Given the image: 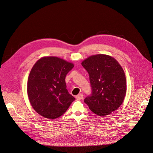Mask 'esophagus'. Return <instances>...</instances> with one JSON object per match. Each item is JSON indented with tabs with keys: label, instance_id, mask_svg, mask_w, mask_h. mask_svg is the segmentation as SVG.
<instances>
[{
	"label": "esophagus",
	"instance_id": "obj_1",
	"mask_svg": "<svg viewBox=\"0 0 153 153\" xmlns=\"http://www.w3.org/2000/svg\"><path fill=\"white\" fill-rule=\"evenodd\" d=\"M76 98L77 100H82L83 98V95L82 94H79L76 96Z\"/></svg>",
	"mask_w": 153,
	"mask_h": 153
}]
</instances>
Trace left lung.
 <instances>
[{
	"label": "left lung",
	"mask_w": 153,
	"mask_h": 153,
	"mask_svg": "<svg viewBox=\"0 0 153 153\" xmlns=\"http://www.w3.org/2000/svg\"><path fill=\"white\" fill-rule=\"evenodd\" d=\"M82 65L89 75L91 94L84 102L100 116L110 114L121 105L126 93V79L118 62L105 54L90 56Z\"/></svg>",
	"instance_id": "obj_1"
}]
</instances>
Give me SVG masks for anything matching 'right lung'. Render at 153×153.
<instances>
[{"instance_id":"right-lung-1","label":"right lung","mask_w":153,"mask_h":153,"mask_svg":"<svg viewBox=\"0 0 153 153\" xmlns=\"http://www.w3.org/2000/svg\"><path fill=\"white\" fill-rule=\"evenodd\" d=\"M73 67V64L56 57H44L34 64L27 90L30 102L38 114L55 119L66 111L75 100L69 94L65 82Z\"/></svg>"}]
</instances>
